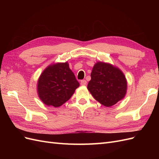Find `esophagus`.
Wrapping results in <instances>:
<instances>
[{"mask_svg":"<svg viewBox=\"0 0 159 159\" xmlns=\"http://www.w3.org/2000/svg\"><path fill=\"white\" fill-rule=\"evenodd\" d=\"M80 84H81V85H86V84H87V81L85 80H81Z\"/></svg>","mask_w":159,"mask_h":159,"instance_id":"34e87169","label":"esophagus"}]
</instances>
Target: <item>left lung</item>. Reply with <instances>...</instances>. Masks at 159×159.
I'll return each mask as SVG.
<instances>
[{
	"mask_svg": "<svg viewBox=\"0 0 159 159\" xmlns=\"http://www.w3.org/2000/svg\"><path fill=\"white\" fill-rule=\"evenodd\" d=\"M88 89L95 100L111 107L126 94L127 81L122 71L109 64L98 62L91 73Z\"/></svg>",
	"mask_w": 159,
	"mask_h": 159,
	"instance_id": "left-lung-1",
	"label": "left lung"
}]
</instances>
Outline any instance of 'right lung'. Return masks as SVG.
<instances>
[{
  "instance_id": "add662e5",
  "label": "right lung",
  "mask_w": 159,
  "mask_h": 159,
  "mask_svg": "<svg viewBox=\"0 0 159 159\" xmlns=\"http://www.w3.org/2000/svg\"><path fill=\"white\" fill-rule=\"evenodd\" d=\"M80 86L68 62L50 66L38 82V95L43 103L57 107L68 101Z\"/></svg>"
}]
</instances>
